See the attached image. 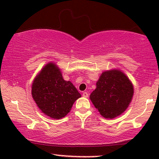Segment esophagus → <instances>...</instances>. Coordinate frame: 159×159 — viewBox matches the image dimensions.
I'll list each match as a JSON object with an SVG mask.
<instances>
[{
    "label": "esophagus",
    "mask_w": 159,
    "mask_h": 159,
    "mask_svg": "<svg viewBox=\"0 0 159 159\" xmlns=\"http://www.w3.org/2000/svg\"><path fill=\"white\" fill-rule=\"evenodd\" d=\"M82 96L84 98H88L89 94L87 92H84V93H82Z\"/></svg>",
    "instance_id": "34e87169"
}]
</instances>
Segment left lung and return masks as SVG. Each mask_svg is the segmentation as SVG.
Masks as SVG:
<instances>
[{"instance_id": "obj_1", "label": "left lung", "mask_w": 159, "mask_h": 159, "mask_svg": "<svg viewBox=\"0 0 159 159\" xmlns=\"http://www.w3.org/2000/svg\"><path fill=\"white\" fill-rule=\"evenodd\" d=\"M133 93L129 78L120 70L112 69L102 73L90 98L102 116L113 119L127 109Z\"/></svg>"}]
</instances>
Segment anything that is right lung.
<instances>
[{"mask_svg": "<svg viewBox=\"0 0 159 159\" xmlns=\"http://www.w3.org/2000/svg\"><path fill=\"white\" fill-rule=\"evenodd\" d=\"M32 95L42 112L56 119L66 116L76 100L81 97L70 81L63 79L60 69L52 62L45 65L34 78Z\"/></svg>", "mask_w": 159, "mask_h": 159, "instance_id": "1", "label": "right lung"}]
</instances>
